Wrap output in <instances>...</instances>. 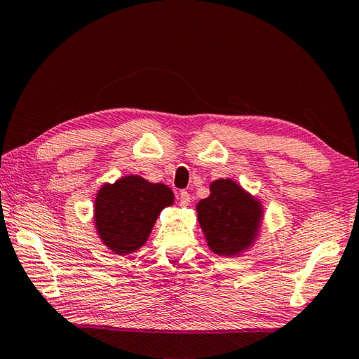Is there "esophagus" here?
Returning <instances> with one entry per match:
<instances>
[{
  "mask_svg": "<svg viewBox=\"0 0 359 359\" xmlns=\"http://www.w3.org/2000/svg\"><path fill=\"white\" fill-rule=\"evenodd\" d=\"M179 203H180V205H190V203H191L190 193L185 191V190H182L179 193Z\"/></svg>",
  "mask_w": 359,
  "mask_h": 359,
  "instance_id": "esophagus-1",
  "label": "esophagus"
}]
</instances>
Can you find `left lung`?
<instances>
[{
	"instance_id": "left-lung-1",
	"label": "left lung",
	"mask_w": 359,
	"mask_h": 359,
	"mask_svg": "<svg viewBox=\"0 0 359 359\" xmlns=\"http://www.w3.org/2000/svg\"><path fill=\"white\" fill-rule=\"evenodd\" d=\"M210 196L198 203V220L212 252L238 255L257 236L261 208L233 180H215Z\"/></svg>"
}]
</instances>
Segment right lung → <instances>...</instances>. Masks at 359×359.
<instances>
[{"mask_svg":"<svg viewBox=\"0 0 359 359\" xmlns=\"http://www.w3.org/2000/svg\"><path fill=\"white\" fill-rule=\"evenodd\" d=\"M172 201L169 187L128 175L101 188L95 203L96 228L111 250L131 253L145 244L156 217Z\"/></svg>","mask_w":359,"mask_h":359,"instance_id":"right-lung-1","label":"right lung"}]
</instances>
